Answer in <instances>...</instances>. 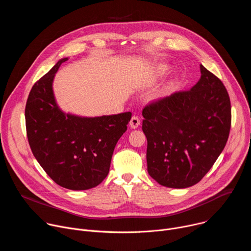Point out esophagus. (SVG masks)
<instances>
[{"label": "esophagus", "instance_id": "34e87169", "mask_svg": "<svg viewBox=\"0 0 251 251\" xmlns=\"http://www.w3.org/2000/svg\"><path fill=\"white\" fill-rule=\"evenodd\" d=\"M140 125V119L137 116H132L130 120V127L132 129H136Z\"/></svg>", "mask_w": 251, "mask_h": 251}]
</instances>
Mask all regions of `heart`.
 I'll return each instance as SVG.
<instances>
[{"label":"heart","instance_id":"b5f03b06","mask_svg":"<svg viewBox=\"0 0 251 251\" xmlns=\"http://www.w3.org/2000/svg\"><path fill=\"white\" fill-rule=\"evenodd\" d=\"M169 71V67L165 64H158V65H154L150 68L149 73L147 75V78H146V83L148 85H153L155 82H157L159 79H161ZM173 86V82L169 83L164 89H162L161 91H159L157 93V96H163L165 95Z\"/></svg>","mask_w":251,"mask_h":251}]
</instances>
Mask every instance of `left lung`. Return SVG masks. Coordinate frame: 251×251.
Returning <instances> with one entry per match:
<instances>
[{"label": "left lung", "instance_id": "1", "mask_svg": "<svg viewBox=\"0 0 251 251\" xmlns=\"http://www.w3.org/2000/svg\"><path fill=\"white\" fill-rule=\"evenodd\" d=\"M201 78L143 109L147 169L160 185L185 189L198 184L223 152L230 130L231 107L220 78L200 65Z\"/></svg>", "mask_w": 251, "mask_h": 251}]
</instances>
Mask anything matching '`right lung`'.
I'll return each instance as SVG.
<instances>
[{
	"label": "right lung",
	"mask_w": 251,
	"mask_h": 251,
	"mask_svg": "<svg viewBox=\"0 0 251 251\" xmlns=\"http://www.w3.org/2000/svg\"><path fill=\"white\" fill-rule=\"evenodd\" d=\"M67 59H59L33 84L25 105V127L31 152L51 180L82 191L98 186L108 175L114 148L132 113L100 117L64 113L55 101L52 82Z\"/></svg>",
	"instance_id": "add662e5"
}]
</instances>
